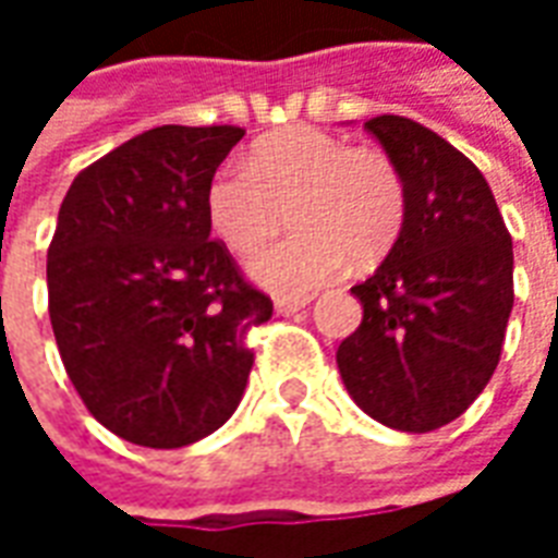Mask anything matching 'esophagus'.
Segmentation results:
<instances>
[{"instance_id": "obj_1", "label": "esophagus", "mask_w": 558, "mask_h": 558, "mask_svg": "<svg viewBox=\"0 0 558 558\" xmlns=\"http://www.w3.org/2000/svg\"><path fill=\"white\" fill-rule=\"evenodd\" d=\"M311 304V299H292V295H278L275 299V311L283 316L295 314V311H302V307H307Z\"/></svg>"}]
</instances>
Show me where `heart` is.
Returning <instances> with one entry per match:
<instances>
[{"label": "heart", "instance_id": "b5f03b06", "mask_svg": "<svg viewBox=\"0 0 558 558\" xmlns=\"http://www.w3.org/2000/svg\"><path fill=\"white\" fill-rule=\"evenodd\" d=\"M208 223L235 256H256L287 227L295 235L251 266L275 292H311L347 263L376 266L398 242L407 187L383 148L350 146L319 128L256 140L244 172L220 170L206 191Z\"/></svg>", "mask_w": 558, "mask_h": 558}]
</instances>
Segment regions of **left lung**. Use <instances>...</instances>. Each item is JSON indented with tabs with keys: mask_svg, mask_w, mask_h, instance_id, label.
Wrapping results in <instances>:
<instances>
[{
	"mask_svg": "<svg viewBox=\"0 0 558 558\" xmlns=\"http://www.w3.org/2000/svg\"><path fill=\"white\" fill-rule=\"evenodd\" d=\"M364 128L398 163L407 218L386 263L352 292L362 326L338 367L371 418L430 433L472 407L502 355L514 251L487 179L448 140L407 116Z\"/></svg>",
	"mask_w": 558,
	"mask_h": 558,
	"instance_id": "1",
	"label": "left lung"
}]
</instances>
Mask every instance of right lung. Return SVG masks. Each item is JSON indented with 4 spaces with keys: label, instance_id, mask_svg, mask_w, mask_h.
Here are the masks:
<instances>
[{
    "label": "right lung",
    "instance_id": "1",
    "mask_svg": "<svg viewBox=\"0 0 558 558\" xmlns=\"http://www.w3.org/2000/svg\"><path fill=\"white\" fill-rule=\"evenodd\" d=\"M235 125H160L68 187L47 251L56 347L86 410L128 442L182 448L230 418L271 299L211 239L208 182Z\"/></svg>",
    "mask_w": 558,
    "mask_h": 558
}]
</instances>
